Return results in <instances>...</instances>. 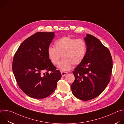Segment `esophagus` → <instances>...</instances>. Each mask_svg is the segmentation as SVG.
<instances>
[{"label":"esophagus","instance_id":"34e87169","mask_svg":"<svg viewBox=\"0 0 124 124\" xmlns=\"http://www.w3.org/2000/svg\"><path fill=\"white\" fill-rule=\"evenodd\" d=\"M61 74L62 77H64L67 74V72H61Z\"/></svg>","mask_w":124,"mask_h":124}]
</instances>
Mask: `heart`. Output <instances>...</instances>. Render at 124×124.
<instances>
[{"instance_id":"obj_1","label":"heart","mask_w":124,"mask_h":124,"mask_svg":"<svg viewBox=\"0 0 124 124\" xmlns=\"http://www.w3.org/2000/svg\"><path fill=\"white\" fill-rule=\"evenodd\" d=\"M87 52V46L82 39H76L66 36L60 38L55 43V47L50 46L47 53L50 62L57 65L62 56L63 59L58 65L62 71L70 70L72 65L80 64L84 60Z\"/></svg>"}]
</instances>
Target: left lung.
<instances>
[{
  "instance_id": "left-lung-1",
  "label": "left lung",
  "mask_w": 124,
  "mask_h": 124,
  "mask_svg": "<svg viewBox=\"0 0 124 124\" xmlns=\"http://www.w3.org/2000/svg\"><path fill=\"white\" fill-rule=\"evenodd\" d=\"M84 39L86 56L73 72L75 79L70 87L76 98L88 101L99 96L109 82L112 60L109 49L98 39L87 34Z\"/></svg>"
}]
</instances>
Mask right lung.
<instances>
[{
	"label": "right lung",
	"mask_w": 124,
	"mask_h": 124,
	"mask_svg": "<svg viewBox=\"0 0 124 124\" xmlns=\"http://www.w3.org/2000/svg\"><path fill=\"white\" fill-rule=\"evenodd\" d=\"M54 36V32L35 33L22 43L14 55L12 69L16 80L21 89L31 98L44 99L50 95L61 78L47 56V49Z\"/></svg>",
	"instance_id": "right-lung-1"
}]
</instances>
